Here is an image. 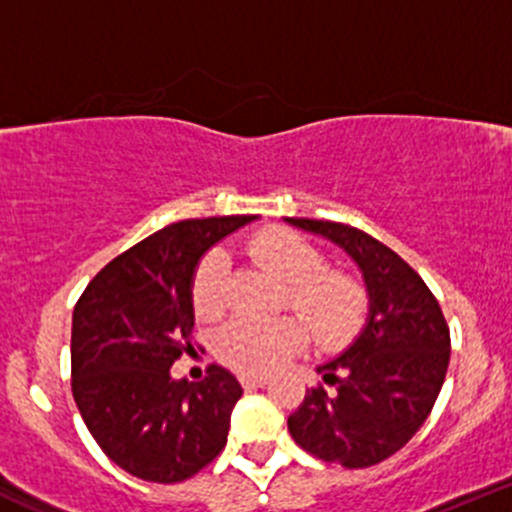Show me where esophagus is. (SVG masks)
I'll return each instance as SVG.
<instances>
[{"label": "esophagus", "mask_w": 512, "mask_h": 512, "mask_svg": "<svg viewBox=\"0 0 512 512\" xmlns=\"http://www.w3.org/2000/svg\"><path fill=\"white\" fill-rule=\"evenodd\" d=\"M240 385L242 388H265L267 385V377L265 375H242L240 377Z\"/></svg>", "instance_id": "34e87169"}]
</instances>
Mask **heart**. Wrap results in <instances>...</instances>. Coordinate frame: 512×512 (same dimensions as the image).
Here are the masks:
<instances>
[{
    "instance_id": "obj_1",
    "label": "heart",
    "mask_w": 512,
    "mask_h": 512,
    "mask_svg": "<svg viewBox=\"0 0 512 512\" xmlns=\"http://www.w3.org/2000/svg\"><path fill=\"white\" fill-rule=\"evenodd\" d=\"M247 252L287 282L290 305L308 322L297 315L235 317L225 322L215 335V355L227 367L260 375L300 352L310 340V330L322 347L347 345L362 330L370 305L365 287L347 272L327 270L325 255L305 237L272 227L252 237ZM227 272L230 260L225 250L215 247L202 257L192 275L197 317L212 320L225 310Z\"/></svg>"
}]
</instances>
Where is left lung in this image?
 Listing matches in <instances>:
<instances>
[{
  "instance_id": "1",
  "label": "left lung",
  "mask_w": 512,
  "mask_h": 512,
  "mask_svg": "<svg viewBox=\"0 0 512 512\" xmlns=\"http://www.w3.org/2000/svg\"><path fill=\"white\" fill-rule=\"evenodd\" d=\"M335 242L360 267L370 312L360 335L317 367L287 430L302 450L342 468H370L398 453L428 420L450 362V330L423 277L388 245L342 222L285 217Z\"/></svg>"
}]
</instances>
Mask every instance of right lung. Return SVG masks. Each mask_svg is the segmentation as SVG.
Here are the masks:
<instances>
[{
	"label": "right lung",
	"mask_w": 512,
	"mask_h": 512,
	"mask_svg": "<svg viewBox=\"0 0 512 512\" xmlns=\"http://www.w3.org/2000/svg\"><path fill=\"white\" fill-rule=\"evenodd\" d=\"M255 215L182 220L114 257L74 305L72 395L114 465L150 483H182L227 445L242 388L212 365L200 382L170 367L190 350L192 275L215 242Z\"/></svg>",
	"instance_id": "1"
}]
</instances>
